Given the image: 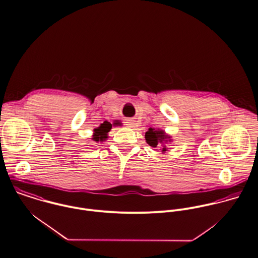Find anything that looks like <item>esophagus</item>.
Listing matches in <instances>:
<instances>
[{"label":"esophagus","mask_w":258,"mask_h":258,"mask_svg":"<svg viewBox=\"0 0 258 258\" xmlns=\"http://www.w3.org/2000/svg\"><path fill=\"white\" fill-rule=\"evenodd\" d=\"M125 123H126L127 127H134V126L136 125V123H135L134 120H127Z\"/></svg>","instance_id":"esophagus-1"}]
</instances>
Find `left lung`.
Segmentation results:
<instances>
[{
  "instance_id": "obj_1",
  "label": "left lung",
  "mask_w": 258,
  "mask_h": 258,
  "mask_svg": "<svg viewBox=\"0 0 258 258\" xmlns=\"http://www.w3.org/2000/svg\"><path fill=\"white\" fill-rule=\"evenodd\" d=\"M146 142L154 149H159L161 154H165L169 151L168 145L172 142L171 137L167 135L163 130L150 127L146 133Z\"/></svg>"
}]
</instances>
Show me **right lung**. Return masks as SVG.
I'll list each match as a JSON object with an SVG mask.
<instances>
[{"label":"right lung","instance_id":"1","mask_svg":"<svg viewBox=\"0 0 258 258\" xmlns=\"http://www.w3.org/2000/svg\"><path fill=\"white\" fill-rule=\"evenodd\" d=\"M110 130H111L110 122L104 121L103 123H101V125L99 127L94 130L93 141H95L97 143H103L104 141H106V139L108 138L107 135Z\"/></svg>","mask_w":258,"mask_h":258}]
</instances>
